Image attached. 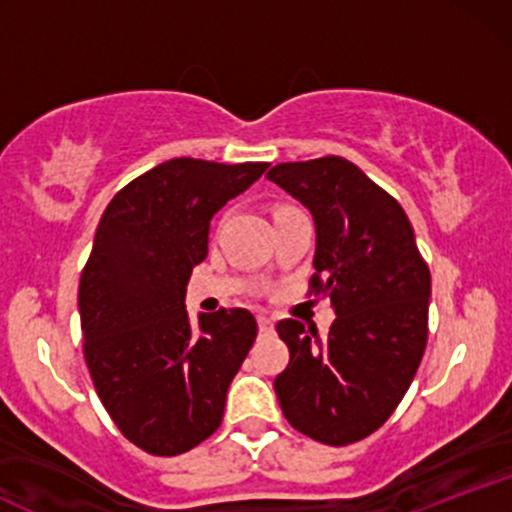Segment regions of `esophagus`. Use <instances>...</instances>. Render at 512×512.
Listing matches in <instances>:
<instances>
[{
    "label": "esophagus",
    "instance_id": "34e87169",
    "mask_svg": "<svg viewBox=\"0 0 512 512\" xmlns=\"http://www.w3.org/2000/svg\"><path fill=\"white\" fill-rule=\"evenodd\" d=\"M257 325H260V334H272L274 332V322L269 320L267 315L257 317Z\"/></svg>",
    "mask_w": 512,
    "mask_h": 512
}]
</instances>
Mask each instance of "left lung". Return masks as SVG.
I'll return each instance as SVG.
<instances>
[{"mask_svg":"<svg viewBox=\"0 0 512 512\" xmlns=\"http://www.w3.org/2000/svg\"><path fill=\"white\" fill-rule=\"evenodd\" d=\"M267 178L313 214L308 296L337 313L327 337L293 317L276 322L291 351L276 397L303 436L358 443L390 419L424 358L431 272L397 199L346 158L279 163Z\"/></svg>","mask_w":512,"mask_h":512,"instance_id":"8db88e82","label":"left lung"}]
</instances>
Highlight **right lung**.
I'll use <instances>...</instances> for the list:
<instances>
[{
  "label": "right lung",
  "instance_id": "right-lung-1",
  "mask_svg": "<svg viewBox=\"0 0 512 512\" xmlns=\"http://www.w3.org/2000/svg\"><path fill=\"white\" fill-rule=\"evenodd\" d=\"M267 166L173 158L122 187L98 223L79 281L84 358L110 419L149 455H182L221 426L257 322L221 308L195 327L185 291L211 216Z\"/></svg>",
  "mask_w": 512,
  "mask_h": 512
}]
</instances>
